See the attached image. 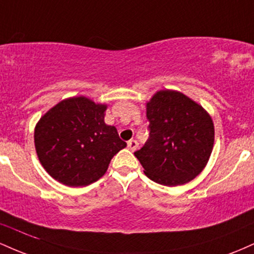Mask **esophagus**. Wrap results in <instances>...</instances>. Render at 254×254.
<instances>
[{
	"instance_id": "esophagus-1",
	"label": "esophagus",
	"mask_w": 254,
	"mask_h": 254,
	"mask_svg": "<svg viewBox=\"0 0 254 254\" xmlns=\"http://www.w3.org/2000/svg\"><path fill=\"white\" fill-rule=\"evenodd\" d=\"M137 147H138V142L136 141V139H130L129 142H127V148L131 151H135L137 149Z\"/></svg>"
}]
</instances>
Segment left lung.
I'll return each mask as SVG.
<instances>
[{"label": "left lung", "instance_id": "8db88e82", "mask_svg": "<svg viewBox=\"0 0 254 254\" xmlns=\"http://www.w3.org/2000/svg\"><path fill=\"white\" fill-rule=\"evenodd\" d=\"M149 138L135 156L150 180L166 186L191 182L204 170L214 147L208 112L183 93L159 90L147 103Z\"/></svg>", "mask_w": 254, "mask_h": 254}]
</instances>
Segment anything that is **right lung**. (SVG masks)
<instances>
[{"instance_id":"add662e5","label":"right lung","mask_w":254,"mask_h":254,"mask_svg":"<svg viewBox=\"0 0 254 254\" xmlns=\"http://www.w3.org/2000/svg\"><path fill=\"white\" fill-rule=\"evenodd\" d=\"M107 105L86 97L64 99L34 129V145L44 170L66 186H86L106 173L110 161L127 143L105 124Z\"/></svg>"}]
</instances>
